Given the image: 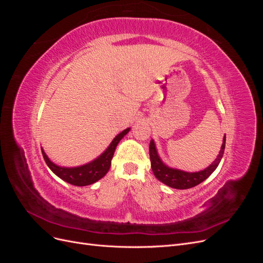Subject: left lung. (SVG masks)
<instances>
[{"mask_svg":"<svg viewBox=\"0 0 263 263\" xmlns=\"http://www.w3.org/2000/svg\"><path fill=\"white\" fill-rule=\"evenodd\" d=\"M225 144H226V135L222 138V145L219 150V155L215 159V161L208 168L198 171V172H185L179 169H173L170 166L165 165L162 160L158 155V151L155 145V141L151 140L149 145V156L151 161V169L155 174V177L165 185H168L173 189L178 190H186L191 189L197 184H200L204 180L208 179L211 174L216 170L218 166L222 155H224L225 150Z\"/></svg>","mask_w":263,"mask_h":263,"instance_id":"1","label":"left lung"}]
</instances>
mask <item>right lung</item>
Masks as SVG:
<instances>
[{
  "instance_id": "right-lung-1",
  "label": "right lung",
  "mask_w": 263,
  "mask_h": 263,
  "mask_svg": "<svg viewBox=\"0 0 263 263\" xmlns=\"http://www.w3.org/2000/svg\"><path fill=\"white\" fill-rule=\"evenodd\" d=\"M130 130V128H126L122 133H119L117 136L110 142V145L107 147V149L103 153L100 157H98L95 160L80 165L74 166V168H65V166H60L50 161V159L47 157L45 151L42 148L43 157L47 165L49 166V169L59 177L61 180L66 181L70 184L76 186H85L93 184L100 179L105 176L107 171L110 168V161L114 156L115 149L118 145V142L125 136V135Z\"/></svg>"
}]
</instances>
